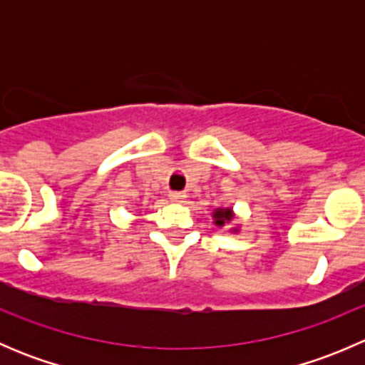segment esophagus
<instances>
[{"label":"esophagus","instance_id":"34e87169","mask_svg":"<svg viewBox=\"0 0 365 365\" xmlns=\"http://www.w3.org/2000/svg\"><path fill=\"white\" fill-rule=\"evenodd\" d=\"M185 197H187V194H183V192H171V194H169V200L176 201V203H182Z\"/></svg>","mask_w":365,"mask_h":365}]
</instances>
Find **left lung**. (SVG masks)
<instances>
[{"mask_svg":"<svg viewBox=\"0 0 365 365\" xmlns=\"http://www.w3.org/2000/svg\"><path fill=\"white\" fill-rule=\"evenodd\" d=\"M235 212L231 206H220V208H215L212 212V219H213V224L219 227H224L226 224H231L235 220ZM231 233H238L240 231V224H237V226L231 227Z\"/></svg>","mask_w":365,"mask_h":365,"instance_id":"1","label":"left lung"}]
</instances>
